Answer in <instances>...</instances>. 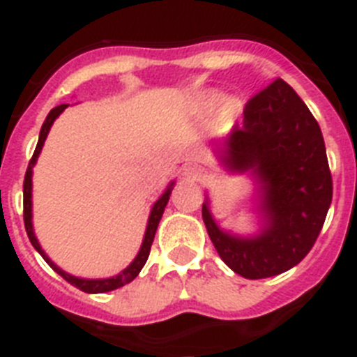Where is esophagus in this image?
I'll return each mask as SVG.
<instances>
[{"instance_id":"1","label":"esophagus","mask_w":357,"mask_h":357,"mask_svg":"<svg viewBox=\"0 0 357 357\" xmlns=\"http://www.w3.org/2000/svg\"><path fill=\"white\" fill-rule=\"evenodd\" d=\"M182 176H184L185 181H202L204 176H206V173H204V169L198 166V164H185L184 169H182Z\"/></svg>"}]
</instances>
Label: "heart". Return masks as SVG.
<instances>
[{"label":"heart","mask_w":357,"mask_h":357,"mask_svg":"<svg viewBox=\"0 0 357 357\" xmlns=\"http://www.w3.org/2000/svg\"><path fill=\"white\" fill-rule=\"evenodd\" d=\"M218 105V121L220 123H229L230 119H234L236 116L239 114V110H241V102H239V98L236 96H223L220 100V93L218 91H206V93H202L197 100V109L198 114H209L211 110Z\"/></svg>","instance_id":"1"}]
</instances>
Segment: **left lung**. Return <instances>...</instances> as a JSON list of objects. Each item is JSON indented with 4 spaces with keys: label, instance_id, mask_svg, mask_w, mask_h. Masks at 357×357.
<instances>
[{
    "label": "left lung",
    "instance_id": "1",
    "mask_svg": "<svg viewBox=\"0 0 357 357\" xmlns=\"http://www.w3.org/2000/svg\"><path fill=\"white\" fill-rule=\"evenodd\" d=\"M243 116L241 127L236 125L213 153L230 175L254 182L259 229L254 234L222 229L207 193L202 218L232 272L264 279L288 272L313 248L333 200V178L317 119L284 80L255 94Z\"/></svg>",
    "mask_w": 357,
    "mask_h": 357
}]
</instances>
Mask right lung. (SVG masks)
Returning <instances> with one entry per match:
<instances>
[{
  "instance_id": "1",
  "label": "right lung",
  "mask_w": 357,
  "mask_h": 357,
  "mask_svg": "<svg viewBox=\"0 0 357 357\" xmlns=\"http://www.w3.org/2000/svg\"><path fill=\"white\" fill-rule=\"evenodd\" d=\"M68 103L64 105H59L55 109L50 110V114L46 116L43 123V128H40V134H39V143H37L36 151H33V157H31L30 164H28V169H26V175H24V184H23V197H24V227H26V234L30 238V243L33 245L37 252L43 255V259L50 264V266L55 270L56 273L61 277H64L68 280L69 284L77 286L78 289L85 293H107V291H112V289H118L121 286L128 284L135 277L139 275V272L143 270L144 263H146L148 255H150V248H151V243H153V238H155V232H157V227H159L160 218H162L164 213V207L168 204L169 200V195H172V189L175 185V182H169L168 188L164 189V193L153 202V206L150 209V216H148V223H146V230H144V238L143 243H141V248L137 252V255L134 257L130 264H128L125 270L118 273V275H112V277H107V279H84V277H77V275H71V273L64 272L62 268L56 266L52 259L48 257V254L43 250L40 247L39 239H37L36 232H33V222H31V175H33V166H36L37 159H39V153L44 146V141L48 137L50 134V128H52L53 121H55L59 116L68 109Z\"/></svg>"
}]
</instances>
